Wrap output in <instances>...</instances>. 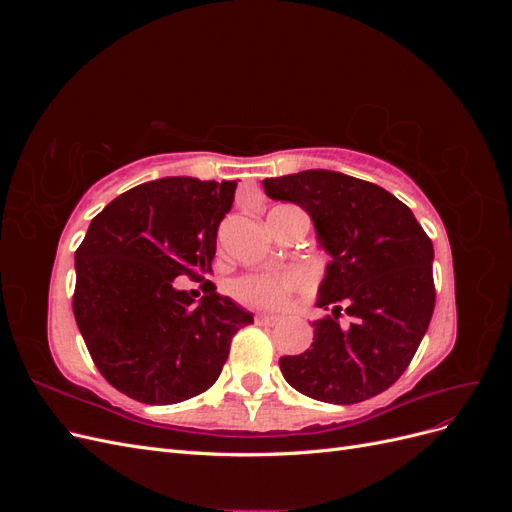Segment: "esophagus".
<instances>
[{"label": "esophagus", "mask_w": 512, "mask_h": 512, "mask_svg": "<svg viewBox=\"0 0 512 512\" xmlns=\"http://www.w3.org/2000/svg\"><path fill=\"white\" fill-rule=\"evenodd\" d=\"M277 320H280V316H275V314H258L256 316L258 324H275Z\"/></svg>", "instance_id": "34e87169"}]
</instances>
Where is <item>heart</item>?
Instances as JSON below:
<instances>
[{
  "label": "heart",
  "instance_id": "heart-1",
  "mask_svg": "<svg viewBox=\"0 0 512 512\" xmlns=\"http://www.w3.org/2000/svg\"><path fill=\"white\" fill-rule=\"evenodd\" d=\"M305 286V277L297 271L290 273H260V275H245L230 284L232 297L241 301L247 307H280L288 301L292 292H297Z\"/></svg>",
  "mask_w": 512,
  "mask_h": 512
}]
</instances>
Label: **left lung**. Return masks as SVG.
Wrapping results in <instances>:
<instances>
[{"label": "left lung", "instance_id": "1", "mask_svg": "<svg viewBox=\"0 0 512 512\" xmlns=\"http://www.w3.org/2000/svg\"><path fill=\"white\" fill-rule=\"evenodd\" d=\"M273 200L299 205L331 256L316 305L312 348L282 356L299 393L329 404H359L404 374L436 305L433 245L414 213L376 183L312 168L262 181ZM351 322L338 324V303Z\"/></svg>", "mask_w": 512, "mask_h": 512}]
</instances>
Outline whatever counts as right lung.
Segmentation results:
<instances>
[{
	"instance_id": "obj_1",
	"label": "right lung",
	"mask_w": 512,
	"mask_h": 512,
	"mask_svg": "<svg viewBox=\"0 0 512 512\" xmlns=\"http://www.w3.org/2000/svg\"><path fill=\"white\" fill-rule=\"evenodd\" d=\"M237 181L164 177L123 192L74 254V318L117 391L153 406L196 397L218 380L230 339L254 316L207 282L196 301L181 275L211 273L215 237Z\"/></svg>"
}]
</instances>
